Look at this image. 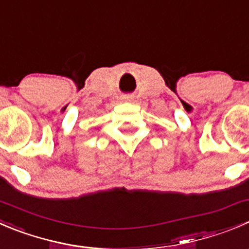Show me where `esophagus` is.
I'll return each mask as SVG.
<instances>
[{"instance_id": "esophagus-1", "label": "esophagus", "mask_w": 249, "mask_h": 249, "mask_svg": "<svg viewBox=\"0 0 249 249\" xmlns=\"http://www.w3.org/2000/svg\"><path fill=\"white\" fill-rule=\"evenodd\" d=\"M132 100H134V98H132L131 96H124V97H123V101H124V102H132Z\"/></svg>"}]
</instances>
